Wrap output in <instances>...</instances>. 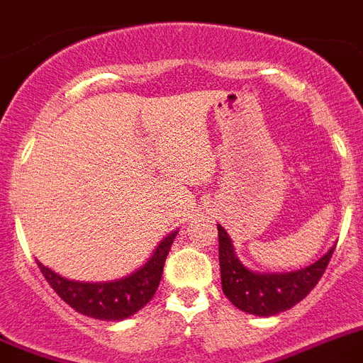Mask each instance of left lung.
<instances>
[{
	"label": "left lung",
	"mask_w": 363,
	"mask_h": 363,
	"mask_svg": "<svg viewBox=\"0 0 363 363\" xmlns=\"http://www.w3.org/2000/svg\"><path fill=\"white\" fill-rule=\"evenodd\" d=\"M218 228V261L222 290L238 311L255 315H274L292 308L305 299L329 266L334 247L314 264L286 274H257L247 270L235 255V247L225 229Z\"/></svg>",
	"instance_id": "1"
}]
</instances>
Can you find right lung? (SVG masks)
<instances>
[{
	"label": "right lung",
	"mask_w": 363,
	"mask_h": 363,
	"mask_svg": "<svg viewBox=\"0 0 363 363\" xmlns=\"http://www.w3.org/2000/svg\"><path fill=\"white\" fill-rule=\"evenodd\" d=\"M176 233L178 231L167 235L157 244L150 259L139 270L110 283L108 281L106 283L69 281L51 272L42 262H36V264L52 290L60 296V299H64L79 314L89 315L95 320H125L128 315L141 311L156 294L161 275H163L165 259L169 255L170 246L174 242Z\"/></svg>",
	"instance_id": "add662e5"
}]
</instances>
